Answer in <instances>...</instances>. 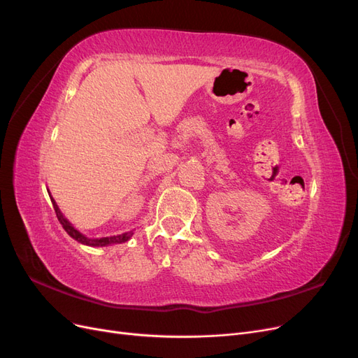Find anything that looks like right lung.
<instances>
[{"label":"right lung","mask_w":358,"mask_h":358,"mask_svg":"<svg viewBox=\"0 0 358 358\" xmlns=\"http://www.w3.org/2000/svg\"><path fill=\"white\" fill-rule=\"evenodd\" d=\"M48 192H49V197H50L53 209H55V213H57V216H58V221H59L61 225H62V229L67 231V234L71 237V239L78 241L79 243L86 245V246H91V248H103V246L125 243V242H128V241L133 237L134 230L125 231V233H122V234H116V236H107V237H88V236H85L83 233H80L78 229H76V227L66 218V215H64V213L61 212L59 206L57 204L55 199L52 197V194H50L49 189H48Z\"/></svg>","instance_id":"obj_1"}]
</instances>
